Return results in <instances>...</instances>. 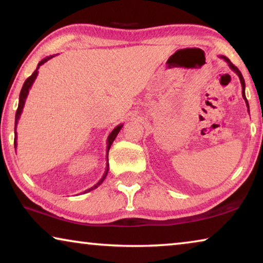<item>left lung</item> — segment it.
Returning a JSON list of instances; mask_svg holds the SVG:
<instances>
[{
	"label": "left lung",
	"instance_id": "left-lung-1",
	"mask_svg": "<svg viewBox=\"0 0 263 263\" xmlns=\"http://www.w3.org/2000/svg\"><path fill=\"white\" fill-rule=\"evenodd\" d=\"M220 58L221 59H224L226 62H228V65H229V67L233 70V72L238 75L239 77V79H240V82H241V87H242V97H243V100H245V102H246V105H247V108H248V111H249V105H248V101H247V99H246V95H245V80H243V78H242V74H241V72H240V70L235 67V66L232 64V62L230 61V59L229 58H226V57H224V55H220Z\"/></svg>",
	"mask_w": 263,
	"mask_h": 263
}]
</instances>
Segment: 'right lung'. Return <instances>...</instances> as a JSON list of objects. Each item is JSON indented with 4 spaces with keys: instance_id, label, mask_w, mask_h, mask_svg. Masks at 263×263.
I'll list each match as a JSON object with an SVG mask.
<instances>
[{
    "instance_id": "1",
    "label": "right lung",
    "mask_w": 263,
    "mask_h": 263,
    "mask_svg": "<svg viewBox=\"0 0 263 263\" xmlns=\"http://www.w3.org/2000/svg\"><path fill=\"white\" fill-rule=\"evenodd\" d=\"M53 57H54V55H50V57H47V58H44V59H43V60L38 64L37 68H35V70H34V72L32 73V75H31V77H29L28 79L25 80V82H24V84H23V87H22V90H21V94H20L18 108H17V111H16V117H15V141H14V144H15V148L17 147V133H16V127H17V124H18V119H20L21 115H22V111H23L24 104H25V100H26V97H28V94H29L30 88L32 87V84H33V82H34V80H35V78H37L39 67H41L42 65L45 64L46 61H48L50 59H52ZM122 127H123V124H121V125H118V126H116V127L114 128V130L111 131L110 135L108 136V139H106V144H108V146H106V160H108V153H109V149H110V147H111V145H112L114 140L116 139V137H117V135L119 133V131H121V128H122ZM108 171H109V162H106V169H105V172H104L103 176H102V179H101L99 182H97V183H96L94 186H91V188L87 189L86 191H84V193H89V191H90V190H94V189H96L97 186H99V185L102 183V182L104 181V179L106 177V175H108ZM84 193H83V194H84Z\"/></svg>"
}]
</instances>
